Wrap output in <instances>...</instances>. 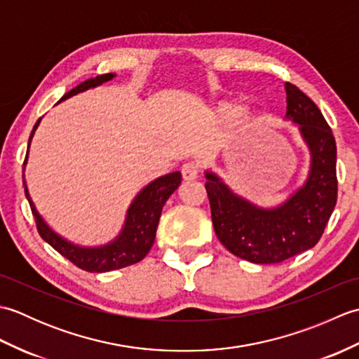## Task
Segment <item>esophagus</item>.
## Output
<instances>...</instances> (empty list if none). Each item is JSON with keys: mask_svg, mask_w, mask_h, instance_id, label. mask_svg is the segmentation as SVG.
Instances as JSON below:
<instances>
[{"mask_svg": "<svg viewBox=\"0 0 359 359\" xmlns=\"http://www.w3.org/2000/svg\"><path fill=\"white\" fill-rule=\"evenodd\" d=\"M182 177L185 182H193L199 177V168L194 163H187L182 168Z\"/></svg>", "mask_w": 359, "mask_h": 359, "instance_id": "esophagus-1", "label": "esophagus"}]
</instances>
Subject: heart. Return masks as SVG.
Segmentation results:
<instances>
[{"label": "heart", "mask_w": 359, "mask_h": 359, "mask_svg": "<svg viewBox=\"0 0 359 359\" xmlns=\"http://www.w3.org/2000/svg\"><path fill=\"white\" fill-rule=\"evenodd\" d=\"M247 112L251 114L253 112V108L248 106ZM238 116H239V106L234 103H230V102L220 103L215 111V118L219 121V123H231V121L236 120V117Z\"/></svg>", "instance_id": "b5f03b06"}]
</instances>
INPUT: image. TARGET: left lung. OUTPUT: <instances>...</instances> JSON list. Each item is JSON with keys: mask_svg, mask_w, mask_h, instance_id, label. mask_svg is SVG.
I'll return each mask as SVG.
<instances>
[{"mask_svg": "<svg viewBox=\"0 0 359 359\" xmlns=\"http://www.w3.org/2000/svg\"><path fill=\"white\" fill-rule=\"evenodd\" d=\"M284 121L297 126L310 154L306 180L285 201L264 207L238 194L205 170L211 217L222 245L253 264H278L313 248L337 205V143L330 126L310 98L292 83L284 85Z\"/></svg>", "mask_w": 359, "mask_h": 359, "instance_id": "left-lung-1", "label": "left lung"}]
</instances>
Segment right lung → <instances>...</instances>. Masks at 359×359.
<instances>
[{
  "label": "right lung",
  "mask_w": 359,
  "mask_h": 359,
  "mask_svg": "<svg viewBox=\"0 0 359 359\" xmlns=\"http://www.w3.org/2000/svg\"><path fill=\"white\" fill-rule=\"evenodd\" d=\"M114 77H116V74L109 72L97 75L94 79H88L86 81L80 83L79 86H75L69 93L65 94L58 103H62L67 100V98H71L80 93H85L88 89L102 86L103 83L112 80ZM40 121L41 118H38L29 137L27 156L25 160V168H22V185H25L26 199L30 203V208H32V215L36 220L38 233H40L43 241L48 242L52 248H55L60 255L69 259V261L77 265L79 269L90 273L112 271L140 262L142 259L149 253L152 243H154L157 225L160 220V215H162L163 205L182 184V174L179 171H174L170 174L160 175V177L149 182L147 187H143L133 199L131 205H129L123 226H121V230L112 241L95 247L79 245V243L67 241L62 234L52 230L48 222L43 219V216L38 212L32 197L29 194L27 184L25 179V170L29 157L30 142H32V137L36 131L38 125H40Z\"/></svg>",
  "instance_id": "right-lung-1"
}]
</instances>
